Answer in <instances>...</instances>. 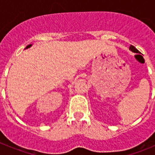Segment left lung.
<instances>
[{
	"label": "left lung",
	"mask_w": 155,
	"mask_h": 155,
	"mask_svg": "<svg viewBox=\"0 0 155 155\" xmlns=\"http://www.w3.org/2000/svg\"><path fill=\"white\" fill-rule=\"evenodd\" d=\"M130 51H132V52H134V53H139V51H138V50H137L136 48L134 47V46H132V45L130 46Z\"/></svg>",
	"instance_id": "left-lung-1"
}]
</instances>
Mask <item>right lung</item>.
I'll return each mask as SVG.
<instances>
[{
    "mask_svg": "<svg viewBox=\"0 0 155 155\" xmlns=\"http://www.w3.org/2000/svg\"><path fill=\"white\" fill-rule=\"evenodd\" d=\"M31 46H32V44H29V45H28V46H27L26 47H25V50H26V49H28V48H30V47H31Z\"/></svg>",
    "mask_w": 155,
    "mask_h": 155,
    "instance_id": "1",
    "label": "right lung"
}]
</instances>
